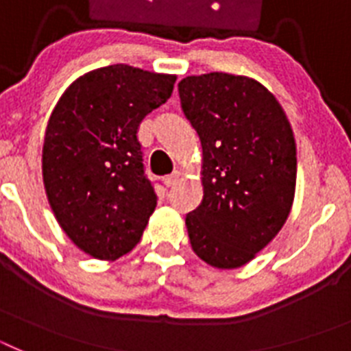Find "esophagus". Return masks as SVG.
<instances>
[{
    "instance_id": "1",
    "label": "esophagus",
    "mask_w": 351,
    "mask_h": 351,
    "mask_svg": "<svg viewBox=\"0 0 351 351\" xmlns=\"http://www.w3.org/2000/svg\"><path fill=\"white\" fill-rule=\"evenodd\" d=\"M179 178H181V172H179V170H173L172 173H169L165 178L167 188H172V186L179 181Z\"/></svg>"
}]
</instances>
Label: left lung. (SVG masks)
I'll list each match as a JSON object with an SVG mask.
<instances>
[{"mask_svg":"<svg viewBox=\"0 0 351 351\" xmlns=\"http://www.w3.org/2000/svg\"><path fill=\"white\" fill-rule=\"evenodd\" d=\"M186 119L202 144V204L186 216L193 251L237 269L278 235L295 195L293 132L272 93L221 71L179 82Z\"/></svg>","mask_w":351,"mask_h":351,"instance_id":"obj_1","label":"left lung"}]
</instances>
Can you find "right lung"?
Listing matches in <instances>:
<instances>
[{"label": "right lung", "mask_w": 351, "mask_h": 351, "mask_svg": "<svg viewBox=\"0 0 351 351\" xmlns=\"http://www.w3.org/2000/svg\"><path fill=\"white\" fill-rule=\"evenodd\" d=\"M173 82L110 64L77 79L52 110L42 153L49 204L64 234L95 258L116 260L141 243L158 197L137 132Z\"/></svg>", "instance_id": "1"}]
</instances>
